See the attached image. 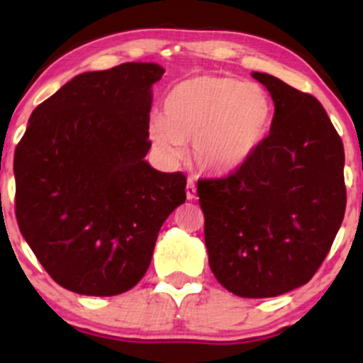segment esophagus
Listing matches in <instances>:
<instances>
[{"instance_id": "obj_1", "label": "esophagus", "mask_w": 363, "mask_h": 363, "mask_svg": "<svg viewBox=\"0 0 363 363\" xmlns=\"http://www.w3.org/2000/svg\"><path fill=\"white\" fill-rule=\"evenodd\" d=\"M186 196L187 199H194L196 198V184L193 179H187V186H186Z\"/></svg>"}]
</instances>
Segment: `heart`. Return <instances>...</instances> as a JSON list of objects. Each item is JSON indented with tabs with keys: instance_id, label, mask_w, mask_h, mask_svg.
Wrapping results in <instances>:
<instances>
[{
	"instance_id": "b5f03b06",
	"label": "heart",
	"mask_w": 363,
	"mask_h": 363,
	"mask_svg": "<svg viewBox=\"0 0 363 363\" xmlns=\"http://www.w3.org/2000/svg\"><path fill=\"white\" fill-rule=\"evenodd\" d=\"M272 123L268 94L230 77H198L177 83L152 119L150 140L169 164L193 143L196 164L211 174L234 172L261 147Z\"/></svg>"
}]
</instances>
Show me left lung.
<instances>
[{"label":"left lung","mask_w":363,"mask_h":363,"mask_svg":"<svg viewBox=\"0 0 363 363\" xmlns=\"http://www.w3.org/2000/svg\"><path fill=\"white\" fill-rule=\"evenodd\" d=\"M274 102L256 153L218 179H199L208 261L245 298L277 297L314 277L347 208L345 150L320 102L266 73H252Z\"/></svg>","instance_id":"left-lung-1"}]
</instances>
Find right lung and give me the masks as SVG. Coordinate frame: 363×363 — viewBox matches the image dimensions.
Instances as JSON below:
<instances>
[{
  "mask_svg": "<svg viewBox=\"0 0 363 363\" xmlns=\"http://www.w3.org/2000/svg\"><path fill=\"white\" fill-rule=\"evenodd\" d=\"M153 62L82 73L35 107L15 150V215L62 289L123 294L147 273L162 223L186 201V176L145 160Z\"/></svg>",
  "mask_w": 363,
  "mask_h": 363,
  "instance_id": "1",
  "label": "right lung"
}]
</instances>
